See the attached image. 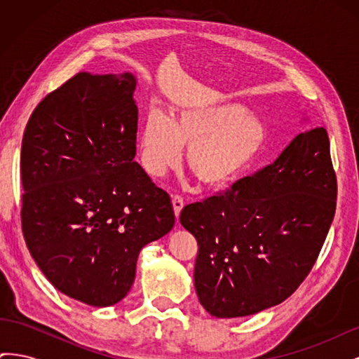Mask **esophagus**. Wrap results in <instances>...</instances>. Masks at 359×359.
I'll use <instances>...</instances> for the list:
<instances>
[{
  "label": "esophagus",
  "mask_w": 359,
  "mask_h": 359,
  "mask_svg": "<svg viewBox=\"0 0 359 359\" xmlns=\"http://www.w3.org/2000/svg\"><path fill=\"white\" fill-rule=\"evenodd\" d=\"M172 205H173V212H175V217H177V220H178V217H180V214H181V211H182V208H184V201H182V198L173 196V198H172Z\"/></svg>",
  "instance_id": "esophagus-1"
}]
</instances>
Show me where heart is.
Segmentation results:
<instances>
[{
  "instance_id": "heart-1",
  "label": "heart",
  "mask_w": 359,
  "mask_h": 359,
  "mask_svg": "<svg viewBox=\"0 0 359 359\" xmlns=\"http://www.w3.org/2000/svg\"><path fill=\"white\" fill-rule=\"evenodd\" d=\"M268 127L236 102H205L173 109L169 118L151 109L139 135L140 158L151 177H163L186 165L203 186L231 184L262 154Z\"/></svg>"
}]
</instances>
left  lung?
<instances>
[{
	"label": "left lung",
	"instance_id": "left-lung-1",
	"mask_svg": "<svg viewBox=\"0 0 359 359\" xmlns=\"http://www.w3.org/2000/svg\"><path fill=\"white\" fill-rule=\"evenodd\" d=\"M335 199L330 139L318 127L223 196L187 205L180 222L198 240L193 277L203 309L243 318L289 298L316 262Z\"/></svg>",
	"mask_w": 359,
	"mask_h": 359
}]
</instances>
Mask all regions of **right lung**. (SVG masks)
Wrapping results in <instances>:
<instances>
[{"label": "right lung", "mask_w": 359, "mask_h": 359, "mask_svg": "<svg viewBox=\"0 0 359 359\" xmlns=\"http://www.w3.org/2000/svg\"><path fill=\"white\" fill-rule=\"evenodd\" d=\"M136 76L78 73L27 124L22 231L64 295L111 307L132 287L137 256L175 224L169 194L136 156Z\"/></svg>", "instance_id": "1"}]
</instances>
